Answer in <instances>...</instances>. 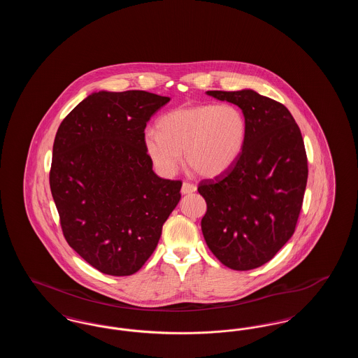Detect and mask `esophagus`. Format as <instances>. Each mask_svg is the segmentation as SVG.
<instances>
[{
	"instance_id": "obj_1",
	"label": "esophagus",
	"mask_w": 358,
	"mask_h": 358,
	"mask_svg": "<svg viewBox=\"0 0 358 358\" xmlns=\"http://www.w3.org/2000/svg\"><path fill=\"white\" fill-rule=\"evenodd\" d=\"M197 190V187L194 184H190V182H182V187H181V193L182 194H190L193 192Z\"/></svg>"
}]
</instances>
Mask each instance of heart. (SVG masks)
I'll return each mask as SVG.
<instances>
[{
	"mask_svg": "<svg viewBox=\"0 0 358 358\" xmlns=\"http://www.w3.org/2000/svg\"><path fill=\"white\" fill-rule=\"evenodd\" d=\"M158 131L145 130L142 143L154 169L171 177L182 162L205 177H216L236 161L247 139V120L236 106L190 104L164 114Z\"/></svg>",
	"mask_w": 358,
	"mask_h": 358,
	"instance_id": "heart-1",
	"label": "heart"
}]
</instances>
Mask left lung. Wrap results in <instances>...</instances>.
Instances as JSON below:
<instances>
[{"label": "left lung", "mask_w": 358, "mask_h": 358, "mask_svg": "<svg viewBox=\"0 0 358 358\" xmlns=\"http://www.w3.org/2000/svg\"><path fill=\"white\" fill-rule=\"evenodd\" d=\"M206 95L238 106L247 139L228 171L199 185L208 206L201 231L224 266L247 271L270 262L295 231L307 182L303 138L282 103L254 90Z\"/></svg>", "instance_id": "8db88e82"}]
</instances>
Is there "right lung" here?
<instances>
[{
  "label": "right lung",
  "instance_id": "add662e5",
  "mask_svg": "<svg viewBox=\"0 0 358 358\" xmlns=\"http://www.w3.org/2000/svg\"><path fill=\"white\" fill-rule=\"evenodd\" d=\"M169 101L136 90L92 92L55 136L50 185L64 238L101 273H136L180 203L182 182L158 177L142 143Z\"/></svg>",
  "mask_w": 358,
  "mask_h": 358
}]
</instances>
